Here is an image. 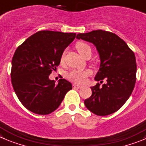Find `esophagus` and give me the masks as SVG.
<instances>
[{"mask_svg":"<svg viewBox=\"0 0 146 146\" xmlns=\"http://www.w3.org/2000/svg\"><path fill=\"white\" fill-rule=\"evenodd\" d=\"M73 88H81V87H82V86L78 85V84H73Z\"/></svg>","mask_w":146,"mask_h":146,"instance_id":"1","label":"esophagus"}]
</instances>
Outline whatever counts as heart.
<instances>
[{
    "label": "heart",
    "instance_id": "obj_1",
    "mask_svg": "<svg viewBox=\"0 0 146 146\" xmlns=\"http://www.w3.org/2000/svg\"><path fill=\"white\" fill-rule=\"evenodd\" d=\"M78 52L81 56L85 58L88 54H92V47L88 44L84 42H78L76 44ZM64 53L61 55L60 61L63 62ZM91 71L88 70H73L67 74L68 79L76 84H83L86 81L88 76L91 75Z\"/></svg>",
    "mask_w": 146,
    "mask_h": 146
}]
</instances>
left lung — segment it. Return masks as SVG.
<instances>
[{
    "label": "left lung",
    "mask_w": 146,
    "mask_h": 146,
    "mask_svg": "<svg viewBox=\"0 0 146 146\" xmlns=\"http://www.w3.org/2000/svg\"><path fill=\"white\" fill-rule=\"evenodd\" d=\"M78 39L92 42L100 57V68L95 76L97 83L91 87L92 96L84 101L86 108L99 116L115 112L124 105L133 91L137 65L135 54L117 35L103 30L78 34Z\"/></svg>",
    "instance_id": "1"
}]
</instances>
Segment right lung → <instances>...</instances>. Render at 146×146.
Listing matches in <instances>:
<instances>
[{"label":"right lung","instance_id":"1","mask_svg":"<svg viewBox=\"0 0 146 146\" xmlns=\"http://www.w3.org/2000/svg\"><path fill=\"white\" fill-rule=\"evenodd\" d=\"M76 33L39 31L17 47L12 59V86L21 104L37 114L57 110L72 84L65 79L58 84L49 76L60 62L64 50Z\"/></svg>","mask_w":146,"mask_h":146}]
</instances>
